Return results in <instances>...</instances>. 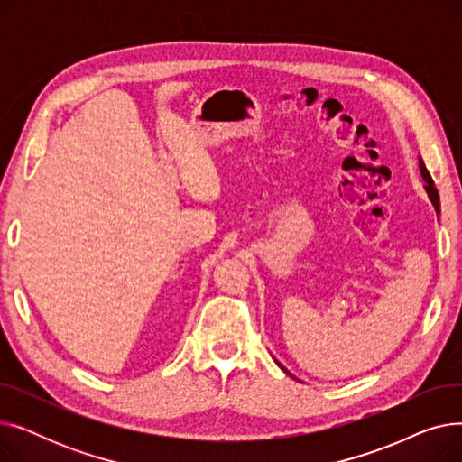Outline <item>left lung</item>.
Here are the masks:
<instances>
[{
    "instance_id": "obj_1",
    "label": "left lung",
    "mask_w": 462,
    "mask_h": 462,
    "mask_svg": "<svg viewBox=\"0 0 462 462\" xmlns=\"http://www.w3.org/2000/svg\"><path fill=\"white\" fill-rule=\"evenodd\" d=\"M420 170H421V176H423V180H425V190H427V194H429V199H430V202L434 204V208H436V211H439V208H440V200H439V190H436V187H434V181H432V178H430V174H429V170L425 168V164H423V159L420 157ZM277 365L286 373V374H290L282 365H281V363L277 361ZM290 376H292V374H290ZM294 378V376H292Z\"/></svg>"
}]
</instances>
